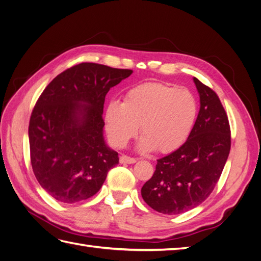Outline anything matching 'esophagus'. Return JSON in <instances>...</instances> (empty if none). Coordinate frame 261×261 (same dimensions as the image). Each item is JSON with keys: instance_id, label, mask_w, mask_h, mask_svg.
Instances as JSON below:
<instances>
[{"instance_id": "obj_1", "label": "esophagus", "mask_w": 261, "mask_h": 261, "mask_svg": "<svg viewBox=\"0 0 261 261\" xmlns=\"http://www.w3.org/2000/svg\"><path fill=\"white\" fill-rule=\"evenodd\" d=\"M120 162L123 163V164H132V163L136 162V159H135V158H132V156L124 154L120 158Z\"/></svg>"}]
</instances>
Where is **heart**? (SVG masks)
<instances>
[{"instance_id":"1","label":"heart","mask_w":261,"mask_h":261,"mask_svg":"<svg viewBox=\"0 0 261 261\" xmlns=\"http://www.w3.org/2000/svg\"><path fill=\"white\" fill-rule=\"evenodd\" d=\"M197 101L187 89L150 83L133 87L124 102L110 101L105 113L107 133L112 143L124 147L137 135L139 149L168 152L184 143L197 116Z\"/></svg>"}]
</instances>
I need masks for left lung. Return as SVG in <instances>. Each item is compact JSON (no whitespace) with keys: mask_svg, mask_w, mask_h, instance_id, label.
Segmentation results:
<instances>
[{"mask_svg":"<svg viewBox=\"0 0 261 261\" xmlns=\"http://www.w3.org/2000/svg\"><path fill=\"white\" fill-rule=\"evenodd\" d=\"M200 110L185 143L156 160L141 188L145 202L164 215H179L206 200L215 189L231 149V128L218 94L194 77Z\"/></svg>","mask_w":261,"mask_h":261,"instance_id":"obj_1","label":"left lung"}]
</instances>
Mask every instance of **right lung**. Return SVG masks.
I'll return each mask as SVG.
<instances>
[{
  "label": "right lung",
  "mask_w": 261,
  "mask_h": 261,
  "mask_svg": "<svg viewBox=\"0 0 261 261\" xmlns=\"http://www.w3.org/2000/svg\"><path fill=\"white\" fill-rule=\"evenodd\" d=\"M132 73L81 63L55 77L39 97L29 121L30 161L54 199H88L118 163V153L106 145L102 113L108 91Z\"/></svg>",
  "instance_id": "add662e5"
}]
</instances>
